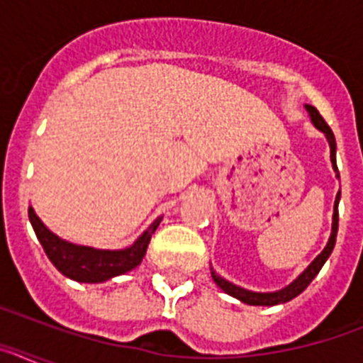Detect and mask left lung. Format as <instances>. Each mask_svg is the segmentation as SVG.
I'll return each mask as SVG.
<instances>
[{"label":"left lung","instance_id":"1","mask_svg":"<svg viewBox=\"0 0 363 363\" xmlns=\"http://www.w3.org/2000/svg\"><path fill=\"white\" fill-rule=\"evenodd\" d=\"M306 111L309 112V118L313 121V125L320 133H323L325 136L327 143H329V149H331V163H333V171L336 172V178L340 179V172H338V167H336V140H335V134L333 130L329 129V125L325 123L322 116H320V112L313 107V105H307L306 104ZM340 194L342 192L338 191L336 194V200H335V209H333V227H331V236L327 240V245L323 247V251L320 252L316 258L307 265L303 271L291 281L289 285H285L281 289L278 291H269V293H258V291H249V289H243L240 285L233 284V281L225 280L223 277H220L213 267H211V277H213L214 284L220 287L223 293H227L229 296L236 298V300L243 301L247 306H264V307H271V306H280V303H287L291 301L293 298H296L298 294H301L303 291L309 287L311 281L316 278L320 271H322L323 264H325L329 256H331L333 249H335V243H336V233H338V203H340Z\"/></svg>","mask_w":363,"mask_h":363}]
</instances>
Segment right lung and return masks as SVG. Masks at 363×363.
Returning a JSON list of instances; mask_svg holds the SVG:
<instances>
[{"instance_id":"1","label":"right lung","mask_w":363,"mask_h":363,"mask_svg":"<svg viewBox=\"0 0 363 363\" xmlns=\"http://www.w3.org/2000/svg\"><path fill=\"white\" fill-rule=\"evenodd\" d=\"M162 218L163 216L156 218L134 240L133 245L123 247V249H96V247L78 245V243L60 238L40 220L36 211L28 207V220L43 247L45 255L49 256L54 267L62 272L63 277L79 281V284H101V281L112 280L114 277L136 269L142 264L150 238L154 230L158 229Z\"/></svg>"}]
</instances>
